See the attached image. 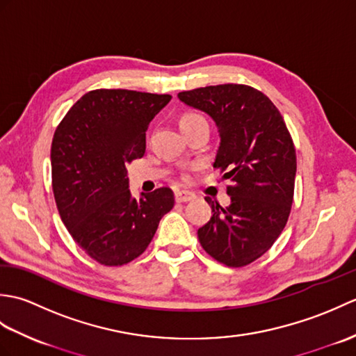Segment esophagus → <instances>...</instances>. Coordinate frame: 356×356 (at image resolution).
Wrapping results in <instances>:
<instances>
[{
	"mask_svg": "<svg viewBox=\"0 0 356 356\" xmlns=\"http://www.w3.org/2000/svg\"><path fill=\"white\" fill-rule=\"evenodd\" d=\"M195 199V194L190 191H176V202L182 203V202H191Z\"/></svg>",
	"mask_w": 356,
	"mask_h": 356,
	"instance_id": "1",
	"label": "esophagus"
}]
</instances>
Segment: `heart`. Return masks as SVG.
Returning <instances> with one entry per match:
<instances>
[{
    "instance_id": "1",
    "label": "heart",
    "mask_w": 356,
    "mask_h": 356,
    "mask_svg": "<svg viewBox=\"0 0 356 356\" xmlns=\"http://www.w3.org/2000/svg\"><path fill=\"white\" fill-rule=\"evenodd\" d=\"M202 116H199V115H195V113H188V115H185L182 119H180V124H184V122H188V120H194V119H200Z\"/></svg>"
}]
</instances>
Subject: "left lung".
<instances>
[{
	"mask_svg": "<svg viewBox=\"0 0 356 356\" xmlns=\"http://www.w3.org/2000/svg\"><path fill=\"white\" fill-rule=\"evenodd\" d=\"M179 99L214 119L220 134L214 168L231 195L226 208L205 197L213 217L197 231L200 245L226 266H246L269 251L289 218L297 172L291 133L254 87L208 86L180 92Z\"/></svg>",
	"mask_w": 356,
	"mask_h": 356,
	"instance_id": "8db88e82",
	"label": "left lung"
}]
</instances>
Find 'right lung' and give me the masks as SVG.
Returning a JSON list of instances; mask_svg holds the SVG:
<instances>
[{
	"mask_svg": "<svg viewBox=\"0 0 356 356\" xmlns=\"http://www.w3.org/2000/svg\"><path fill=\"white\" fill-rule=\"evenodd\" d=\"M170 95L92 90L67 111L51 140V186L73 240L104 266H122L145 251L172 209L170 188L136 200L127 163L145 154V131Z\"/></svg>",
	"mask_w": 356,
	"mask_h": 356,
	"instance_id": "add662e5",
	"label": "right lung"
}]
</instances>
